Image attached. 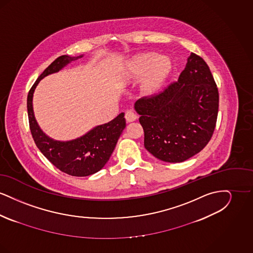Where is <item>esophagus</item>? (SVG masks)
<instances>
[{
	"instance_id": "esophagus-1",
	"label": "esophagus",
	"mask_w": 253,
	"mask_h": 253,
	"mask_svg": "<svg viewBox=\"0 0 253 253\" xmlns=\"http://www.w3.org/2000/svg\"><path fill=\"white\" fill-rule=\"evenodd\" d=\"M137 119L136 115L132 112V110H128L125 113V120L127 122H132Z\"/></svg>"
}]
</instances>
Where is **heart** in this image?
Wrapping results in <instances>:
<instances>
[{
    "label": "heart",
    "instance_id": "heart-1",
    "mask_svg": "<svg viewBox=\"0 0 253 253\" xmlns=\"http://www.w3.org/2000/svg\"><path fill=\"white\" fill-rule=\"evenodd\" d=\"M172 64L168 57L155 53H144L136 56L130 65V76L126 80L143 77L140 85L142 96L150 97L157 95L166 83L171 72Z\"/></svg>",
    "mask_w": 253,
    "mask_h": 253
}]
</instances>
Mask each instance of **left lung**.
Returning a JSON list of instances; mask_svg holds the SVG:
<instances>
[{"instance_id": "left-lung-1", "label": "left lung", "mask_w": 253, "mask_h": 253, "mask_svg": "<svg viewBox=\"0 0 253 253\" xmlns=\"http://www.w3.org/2000/svg\"><path fill=\"white\" fill-rule=\"evenodd\" d=\"M218 106L212 74L206 61L192 53L176 83L134 103L146 150L169 163L183 162L198 154L212 136Z\"/></svg>"}]
</instances>
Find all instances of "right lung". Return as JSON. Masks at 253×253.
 Listing matches in <instances>:
<instances>
[{
	"instance_id": "add662e5",
	"label": "right lung",
	"mask_w": 253,
	"mask_h": 253,
	"mask_svg": "<svg viewBox=\"0 0 253 253\" xmlns=\"http://www.w3.org/2000/svg\"><path fill=\"white\" fill-rule=\"evenodd\" d=\"M60 56L41 74L27 96V113L30 131L37 147L49 161L61 171L72 176H88L100 170L108 162L122 131L126 127L124 113L108 123L98 125L84 135L70 141L50 138L37 123L33 111V94L42 79L59 72L73 60L82 58Z\"/></svg>"
}]
</instances>
